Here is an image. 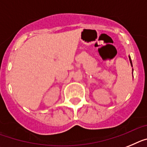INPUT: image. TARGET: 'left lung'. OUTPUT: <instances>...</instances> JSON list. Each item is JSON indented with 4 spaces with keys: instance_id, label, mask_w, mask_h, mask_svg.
<instances>
[{
    "instance_id": "8db88e82",
    "label": "left lung",
    "mask_w": 147,
    "mask_h": 147,
    "mask_svg": "<svg viewBox=\"0 0 147 147\" xmlns=\"http://www.w3.org/2000/svg\"><path fill=\"white\" fill-rule=\"evenodd\" d=\"M129 61H130V63H131V64H132V61H131V58H130V57H129Z\"/></svg>"
}]
</instances>
